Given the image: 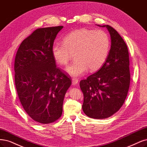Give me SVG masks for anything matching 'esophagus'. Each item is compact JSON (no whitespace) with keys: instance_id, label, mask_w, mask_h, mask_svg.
Returning <instances> with one entry per match:
<instances>
[{"instance_id":"34e87169","label":"esophagus","mask_w":147,"mask_h":147,"mask_svg":"<svg viewBox=\"0 0 147 147\" xmlns=\"http://www.w3.org/2000/svg\"><path fill=\"white\" fill-rule=\"evenodd\" d=\"M78 82V80H77V78H72V84L75 85L76 84H77Z\"/></svg>"}]
</instances>
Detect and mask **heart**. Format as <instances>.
Returning a JSON list of instances; mask_svg holds the SVG:
<instances>
[{"label": "heart", "instance_id": "heart-1", "mask_svg": "<svg viewBox=\"0 0 147 147\" xmlns=\"http://www.w3.org/2000/svg\"><path fill=\"white\" fill-rule=\"evenodd\" d=\"M63 42V44H53L52 54L57 63L65 65L75 53L77 61L66 69L72 77L82 75L88 67L92 71L100 68L109 52V36L102 30H77L65 36Z\"/></svg>", "mask_w": 147, "mask_h": 147}]
</instances>
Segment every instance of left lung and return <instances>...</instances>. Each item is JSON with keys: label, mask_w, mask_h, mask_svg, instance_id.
Instances as JSON below:
<instances>
[{"label": "left lung", "mask_w": 147, "mask_h": 147, "mask_svg": "<svg viewBox=\"0 0 147 147\" xmlns=\"http://www.w3.org/2000/svg\"><path fill=\"white\" fill-rule=\"evenodd\" d=\"M108 28L111 46L105 64L97 72L80 82L84 95L82 108L88 117L103 119L111 117L121 108L130 84L129 59L127 45L116 30Z\"/></svg>", "instance_id": "left-lung-1"}]
</instances>
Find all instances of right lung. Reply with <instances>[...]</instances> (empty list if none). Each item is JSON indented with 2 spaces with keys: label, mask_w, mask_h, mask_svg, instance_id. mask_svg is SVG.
<instances>
[{
  "label": "right lung",
  "mask_w": 147,
  "mask_h": 147,
  "mask_svg": "<svg viewBox=\"0 0 147 147\" xmlns=\"http://www.w3.org/2000/svg\"><path fill=\"white\" fill-rule=\"evenodd\" d=\"M63 26L39 28L20 45L14 61L17 93L25 112L42 124L61 117L65 93L72 80L57 67L52 47Z\"/></svg>",
  "instance_id": "right-lung-1"
}]
</instances>
